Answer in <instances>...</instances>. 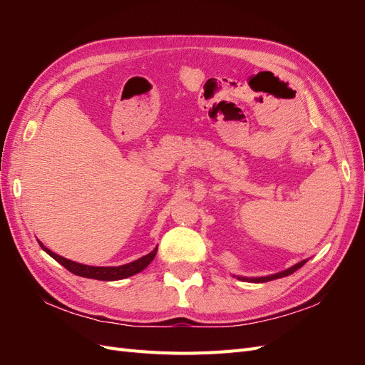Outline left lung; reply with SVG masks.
<instances>
[{
	"label": "left lung",
	"mask_w": 365,
	"mask_h": 365,
	"mask_svg": "<svg viewBox=\"0 0 365 365\" xmlns=\"http://www.w3.org/2000/svg\"><path fill=\"white\" fill-rule=\"evenodd\" d=\"M304 263H306V260H303V262H300V263H297V264H294L292 268L286 269V271H282V272H279V274H272V275H268V277H259V279H245V277H240V280H250V282H256V283H262V282H269V280H275V279L286 277V275H289V274L295 272L298 268H302Z\"/></svg>",
	"instance_id": "8db88e82"
}]
</instances>
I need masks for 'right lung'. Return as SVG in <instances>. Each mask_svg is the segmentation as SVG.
I'll return each mask as SVG.
<instances>
[{
	"label": "right lung",
	"mask_w": 365,
	"mask_h": 365,
	"mask_svg": "<svg viewBox=\"0 0 365 365\" xmlns=\"http://www.w3.org/2000/svg\"><path fill=\"white\" fill-rule=\"evenodd\" d=\"M39 245H41V248L43 251H46L47 254H50V256L54 260L59 262L62 267L67 268L70 272H73L76 275H81V277L96 279V280H105V282L121 280V279L130 277V275H134V274L143 271L153 260V257H155L157 250H158V248H155L152 252L146 254V256L140 257L138 260L126 263V264H121V267H88V264L76 263L73 260H68V259H65L62 256H58V254H54L53 251H50L48 248L43 247L41 242H39Z\"/></svg>",
	"instance_id": "obj_1"
}]
</instances>
